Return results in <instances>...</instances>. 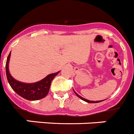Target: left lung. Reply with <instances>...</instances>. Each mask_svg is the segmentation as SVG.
Returning <instances> with one entry per match:
<instances>
[{
    "label": "left lung",
    "mask_w": 134,
    "mask_h": 134,
    "mask_svg": "<svg viewBox=\"0 0 134 134\" xmlns=\"http://www.w3.org/2000/svg\"><path fill=\"white\" fill-rule=\"evenodd\" d=\"M73 91H74V93H75L76 94V96H77L78 97H79L80 99H81L82 100H83L84 101H86V102H87V103H97L102 102V101H103V100H97V101H94V100H88V99H85V98L82 97L81 96H80L79 94H78L77 93H76L74 89H73Z\"/></svg>",
    "instance_id": "8db88e82"
}]
</instances>
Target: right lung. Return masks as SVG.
<instances>
[{
	"label": "right lung",
	"mask_w": 134,
	"mask_h": 134,
	"mask_svg": "<svg viewBox=\"0 0 134 134\" xmlns=\"http://www.w3.org/2000/svg\"><path fill=\"white\" fill-rule=\"evenodd\" d=\"M10 52L8 55L6 63V74L8 82L13 91L21 97L29 100H37L46 97L49 93L51 82L60 71L49 74L42 80L34 83H25L18 81L15 80L9 72V64Z\"/></svg>",
	"instance_id": "add662e5"
}]
</instances>
